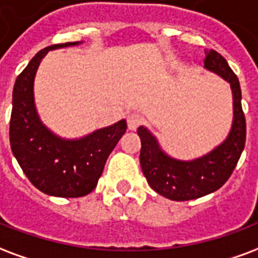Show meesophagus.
Returning a JSON list of instances; mask_svg holds the SVG:
<instances>
[{
	"instance_id": "34e87169",
	"label": "esophagus",
	"mask_w": 258,
	"mask_h": 258,
	"mask_svg": "<svg viewBox=\"0 0 258 258\" xmlns=\"http://www.w3.org/2000/svg\"><path fill=\"white\" fill-rule=\"evenodd\" d=\"M142 123V117L139 116L138 113H130L128 117H127V124H128V128L135 131L138 128L139 125Z\"/></svg>"
}]
</instances>
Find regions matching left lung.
Here are the masks:
<instances>
[{
    "label": "left lung",
    "mask_w": 258,
    "mask_h": 258,
    "mask_svg": "<svg viewBox=\"0 0 258 258\" xmlns=\"http://www.w3.org/2000/svg\"><path fill=\"white\" fill-rule=\"evenodd\" d=\"M230 83L232 91V124L227 138L209 153L192 160H177L164 152L157 138L141 125L139 161L149 186L163 197L172 201H188L216 191L228 180L246 141V120L242 110L239 81L228 62L215 50H205V66Z\"/></svg>",
    "instance_id": "1"
}]
</instances>
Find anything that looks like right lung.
<instances>
[{
  "label": "right lung",
  "instance_id": "obj_1",
  "mask_svg": "<svg viewBox=\"0 0 258 258\" xmlns=\"http://www.w3.org/2000/svg\"><path fill=\"white\" fill-rule=\"evenodd\" d=\"M81 43L67 42L39 50L17 76L13 87L9 127L12 153L28 180L53 197L76 198L93 191L109 154L127 130L123 119L82 138L66 139L42 123L34 98L38 67L49 50Z\"/></svg>",
  "mask_w": 258,
  "mask_h": 258
}]
</instances>
